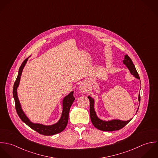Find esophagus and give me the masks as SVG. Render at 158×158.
<instances>
[{"label": "esophagus", "instance_id": "34e87169", "mask_svg": "<svg viewBox=\"0 0 158 158\" xmlns=\"http://www.w3.org/2000/svg\"><path fill=\"white\" fill-rule=\"evenodd\" d=\"M79 90H80L81 92H82V93H85V92H87V86L85 85V84L82 83V84H81L80 85V86H79Z\"/></svg>", "mask_w": 158, "mask_h": 158}]
</instances>
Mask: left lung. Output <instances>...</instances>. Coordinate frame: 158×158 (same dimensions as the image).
<instances>
[{"instance_id":"1","label":"left lung","mask_w":158,"mask_h":158,"mask_svg":"<svg viewBox=\"0 0 158 158\" xmlns=\"http://www.w3.org/2000/svg\"><path fill=\"white\" fill-rule=\"evenodd\" d=\"M123 63L126 64V66L128 68L130 73L132 75H133L135 78L140 79L139 76V74L137 72V70L135 68V66L132 62L131 58L126 54L125 56V59L123 60ZM90 100V115L91 121L96 128L104 131H114L121 129L123 127L126 126V125L131 120H129L128 121H122L120 120H113L109 122H106L100 120L97 117L95 109H94V100L90 97L88 96ZM139 101H140V95H139ZM138 110H137V112Z\"/></svg>"}]
</instances>
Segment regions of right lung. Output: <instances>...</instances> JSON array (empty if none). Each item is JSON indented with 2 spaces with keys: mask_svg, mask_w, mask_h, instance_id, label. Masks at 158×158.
Segmentation results:
<instances>
[{
  "mask_svg": "<svg viewBox=\"0 0 158 158\" xmlns=\"http://www.w3.org/2000/svg\"><path fill=\"white\" fill-rule=\"evenodd\" d=\"M27 60L28 59H26V60H24V61L23 62L21 66L19 67L18 74L13 86V95L15 99V108H16L17 114L24 123H25L27 125L31 127L32 129L35 130V131L40 133V134L44 135H52L60 133L65 129L66 126L68 124L69 110L71 105L73 104V101L75 99L73 96V92H71L69 95H67L66 97L64 98L63 102V112H62V117L60 120L56 124H54L51 126H46V125H43L41 124H36V123L35 124V123H32L27 117V116L25 115V114L23 112L21 107V104L19 103L18 95H17V88L19 84L22 71Z\"/></svg>",
  "mask_w": 158,
  "mask_h": 158,
  "instance_id": "add662e5",
  "label": "right lung"
}]
</instances>
